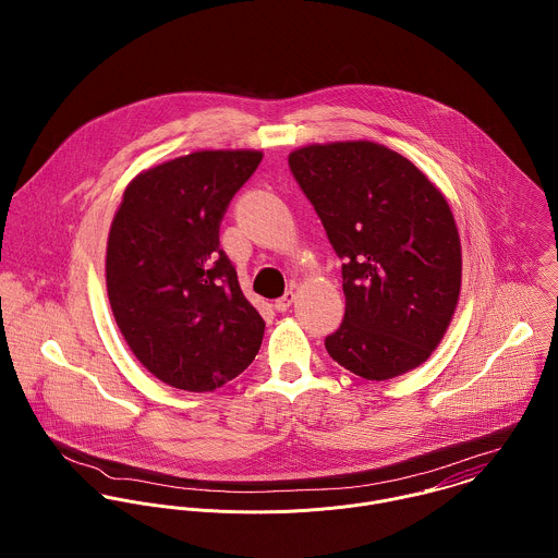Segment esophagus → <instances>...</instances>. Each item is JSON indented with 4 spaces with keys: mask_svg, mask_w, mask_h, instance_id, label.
Instances as JSON below:
<instances>
[{
    "mask_svg": "<svg viewBox=\"0 0 558 558\" xmlns=\"http://www.w3.org/2000/svg\"><path fill=\"white\" fill-rule=\"evenodd\" d=\"M294 301H296V292H294V290H288L281 299L275 301V310H277V312H288Z\"/></svg>",
    "mask_w": 558,
    "mask_h": 558,
    "instance_id": "1",
    "label": "esophagus"
}]
</instances>
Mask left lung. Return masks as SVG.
<instances>
[{"label": "left lung", "mask_w": 558, "mask_h": 558, "mask_svg": "<svg viewBox=\"0 0 558 558\" xmlns=\"http://www.w3.org/2000/svg\"><path fill=\"white\" fill-rule=\"evenodd\" d=\"M290 169L341 266L345 314L324 345L365 380H391L442 341L462 288V244L438 186L374 142L312 144Z\"/></svg>", "instance_id": "obj_1"}]
</instances>
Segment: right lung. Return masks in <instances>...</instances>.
<instances>
[{"mask_svg":"<svg viewBox=\"0 0 558 558\" xmlns=\"http://www.w3.org/2000/svg\"><path fill=\"white\" fill-rule=\"evenodd\" d=\"M259 150H199L137 173L111 221L107 296L137 361L191 393L223 387L255 359L264 319L219 248V226Z\"/></svg>","mask_w":558,"mask_h":558,"instance_id":"obj_1","label":"right lung"}]
</instances>
